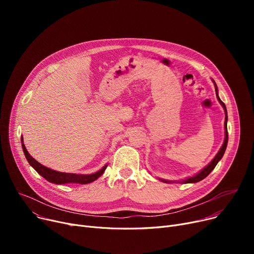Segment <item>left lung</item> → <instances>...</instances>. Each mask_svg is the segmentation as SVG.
<instances>
[{
    "mask_svg": "<svg viewBox=\"0 0 254 254\" xmlns=\"http://www.w3.org/2000/svg\"><path fill=\"white\" fill-rule=\"evenodd\" d=\"M212 81H213V83H214V86H215V92H216L217 100H218V102L220 103V105L222 106V108L224 109V113H225V120H224V141H223V144H222V146L220 147L219 151H218L217 154L215 155V157L213 158L212 161H211L203 170H201V171H199V172L197 173V174H195V175H193V176H191V177H189V178H186V179L181 180V181H177V182H179V183H195V182H198V181L203 180L204 178H206V177L210 174V173L213 171V169H214V168L216 167V165L218 164V162L220 161V159L222 158V156H223V154H224V152H225V149H226V146H228V141H229V134H228V111H226V107H225L224 103L220 100V98H219V96H218V88H217V85H216L215 81H214V80H213V79H212ZM158 179L161 180V181H163V182H165V183L176 182V181H169V180H165V179H161V178H158Z\"/></svg>",
    "mask_w": 254,
    "mask_h": 254,
    "instance_id": "1",
    "label": "left lung"
}]
</instances>
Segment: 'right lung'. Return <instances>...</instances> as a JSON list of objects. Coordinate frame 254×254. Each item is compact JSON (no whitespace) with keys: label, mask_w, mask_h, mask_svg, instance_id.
Listing matches in <instances>:
<instances>
[{"label":"right lung","mask_w":254,"mask_h":254,"mask_svg":"<svg viewBox=\"0 0 254 254\" xmlns=\"http://www.w3.org/2000/svg\"><path fill=\"white\" fill-rule=\"evenodd\" d=\"M21 147H22L23 153L25 155L26 161H28L29 164L37 171L38 174L41 175L47 181H49L51 183H56V184H66V183L87 184V183H90L92 181L97 180L101 175H103V173L105 172L107 166H108V164L105 165L101 170H99L96 173H93V174H73V173L59 172V171H55V170L49 169V168L41 165L40 163H38L34 157H32L31 154L25 148L22 137H21Z\"/></svg>","instance_id":"obj_1"}]
</instances>
